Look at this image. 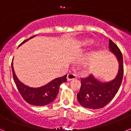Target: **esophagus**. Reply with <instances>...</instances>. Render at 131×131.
<instances>
[{
    "mask_svg": "<svg viewBox=\"0 0 131 131\" xmlns=\"http://www.w3.org/2000/svg\"><path fill=\"white\" fill-rule=\"evenodd\" d=\"M77 75L75 73H70L67 75V80L68 81H70V80H74V79H76L77 78Z\"/></svg>",
    "mask_w": 131,
    "mask_h": 131,
    "instance_id": "1",
    "label": "esophagus"
}]
</instances>
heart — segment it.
Listing matches in <instances>:
<instances>
[{"mask_svg": "<svg viewBox=\"0 0 131 131\" xmlns=\"http://www.w3.org/2000/svg\"><path fill=\"white\" fill-rule=\"evenodd\" d=\"M90 43H91V41H86L84 43V45H88V44H90Z\"/></svg>", "mask_w": 131, "mask_h": 131, "instance_id": "heart-1", "label": "heart"}]
</instances>
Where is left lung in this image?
<instances>
[{
	"label": "left lung",
	"instance_id": "1",
	"mask_svg": "<svg viewBox=\"0 0 131 131\" xmlns=\"http://www.w3.org/2000/svg\"><path fill=\"white\" fill-rule=\"evenodd\" d=\"M109 42L110 50L119 60L118 74L113 81L107 83L99 82L92 75L81 78V87L77 98L80 105L88 109L96 110L107 105L114 99L122 84L124 75L122 52L112 40Z\"/></svg>",
	"mask_w": 131,
	"mask_h": 131
}]
</instances>
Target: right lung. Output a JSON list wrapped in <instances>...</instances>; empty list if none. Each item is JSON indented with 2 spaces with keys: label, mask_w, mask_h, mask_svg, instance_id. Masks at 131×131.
<instances>
[{
  "label": "right lung",
  "mask_w": 131,
  "mask_h": 131,
  "mask_svg": "<svg viewBox=\"0 0 131 131\" xmlns=\"http://www.w3.org/2000/svg\"><path fill=\"white\" fill-rule=\"evenodd\" d=\"M33 37H31L30 39H31ZM28 39H26L21 44ZM11 68L13 72V80L17 86L18 91L24 99L28 103L32 105L43 106L51 103L57 96V94L59 92L60 86L64 82H67V75H65L61 78H56L47 85L41 88H30L27 86H25L17 79L13 70L12 63H11Z\"/></svg>",
  "instance_id": "obj_1"
}]
</instances>
